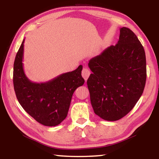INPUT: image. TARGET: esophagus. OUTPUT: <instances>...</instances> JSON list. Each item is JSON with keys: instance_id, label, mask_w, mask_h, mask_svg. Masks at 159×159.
I'll return each instance as SVG.
<instances>
[{"instance_id": "obj_1", "label": "esophagus", "mask_w": 159, "mask_h": 159, "mask_svg": "<svg viewBox=\"0 0 159 159\" xmlns=\"http://www.w3.org/2000/svg\"><path fill=\"white\" fill-rule=\"evenodd\" d=\"M90 71L87 68H83L82 70V76L85 80H87L88 77L90 76Z\"/></svg>"}]
</instances>
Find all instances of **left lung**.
<instances>
[{"label": "left lung", "instance_id": "left-lung-1", "mask_svg": "<svg viewBox=\"0 0 159 159\" xmlns=\"http://www.w3.org/2000/svg\"><path fill=\"white\" fill-rule=\"evenodd\" d=\"M87 80L91 104L102 119L114 121L128 114L140 98L147 79L146 56L130 29H120L116 45L90 60Z\"/></svg>", "mask_w": 159, "mask_h": 159}]
</instances>
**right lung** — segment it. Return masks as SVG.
Listing matches in <instances>:
<instances>
[{
  "label": "right lung",
  "instance_id": "add662e5",
  "mask_svg": "<svg viewBox=\"0 0 159 159\" xmlns=\"http://www.w3.org/2000/svg\"><path fill=\"white\" fill-rule=\"evenodd\" d=\"M16 55L13 69V84L19 102L36 121L45 126H55L65 119L72 95L83 85V66L44 83H34L24 71V43Z\"/></svg>",
  "mask_w": 159,
  "mask_h": 159
}]
</instances>
